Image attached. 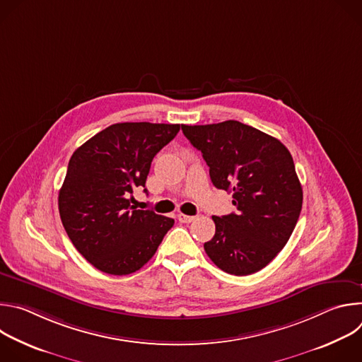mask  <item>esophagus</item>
I'll return each instance as SVG.
<instances>
[{
	"instance_id": "esophagus-1",
	"label": "esophagus",
	"mask_w": 362,
	"mask_h": 362,
	"mask_svg": "<svg viewBox=\"0 0 362 362\" xmlns=\"http://www.w3.org/2000/svg\"><path fill=\"white\" fill-rule=\"evenodd\" d=\"M177 219H179V222H182V223H190V222L194 221V216H189V215H185V214H179V215H177Z\"/></svg>"
}]
</instances>
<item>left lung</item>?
Segmentation results:
<instances>
[{"instance_id": "left-lung-1", "label": "left lung", "mask_w": 362, "mask_h": 362, "mask_svg": "<svg viewBox=\"0 0 362 362\" xmlns=\"http://www.w3.org/2000/svg\"><path fill=\"white\" fill-rule=\"evenodd\" d=\"M182 130L202 151L212 183L232 193L238 209L212 216L216 232L204 243L206 253L230 275L261 271L286 245L302 209V187L289 150L236 120L182 124Z\"/></svg>"}]
</instances>
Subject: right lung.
<instances>
[{
	"label": "right lung",
	"instance_id": "add662e5",
	"mask_svg": "<svg viewBox=\"0 0 362 362\" xmlns=\"http://www.w3.org/2000/svg\"><path fill=\"white\" fill-rule=\"evenodd\" d=\"M180 124L116 123L81 144L59 193L63 226L76 249L98 271L129 275L156 253L175 221L136 209L153 158ZM147 193V189H144Z\"/></svg>",
	"mask_w": 362,
	"mask_h": 362
}]
</instances>
